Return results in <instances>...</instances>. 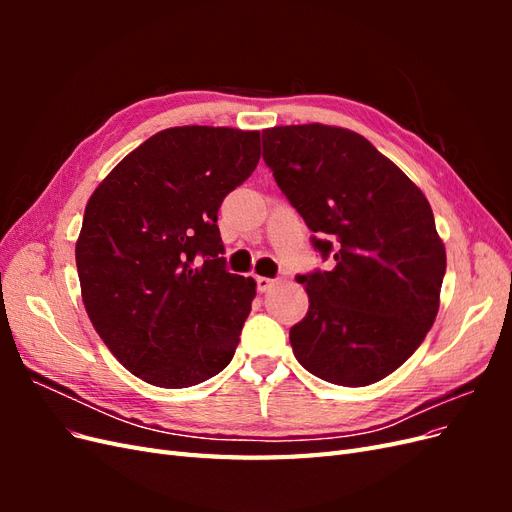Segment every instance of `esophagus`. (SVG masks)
I'll return each mask as SVG.
<instances>
[{
	"label": "esophagus",
	"instance_id": "34e87169",
	"mask_svg": "<svg viewBox=\"0 0 512 512\" xmlns=\"http://www.w3.org/2000/svg\"><path fill=\"white\" fill-rule=\"evenodd\" d=\"M273 284H275V280H271V277L256 275V288H258V292H267Z\"/></svg>",
	"mask_w": 512,
	"mask_h": 512
}]
</instances>
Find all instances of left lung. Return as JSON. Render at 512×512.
Here are the masks:
<instances>
[{"label":"left lung","instance_id":"1","mask_svg":"<svg viewBox=\"0 0 512 512\" xmlns=\"http://www.w3.org/2000/svg\"><path fill=\"white\" fill-rule=\"evenodd\" d=\"M262 158L331 271L297 275L309 309L290 329L297 361L339 386L374 384L406 363L436 320L446 271L425 194L352 130H262Z\"/></svg>","mask_w":512,"mask_h":512}]
</instances>
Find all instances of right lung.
I'll use <instances>...</instances> for the list:
<instances>
[{"instance_id":"add662e5","label":"right lung","mask_w":512,"mask_h":512,"mask_svg":"<svg viewBox=\"0 0 512 512\" xmlns=\"http://www.w3.org/2000/svg\"><path fill=\"white\" fill-rule=\"evenodd\" d=\"M258 160L260 132L168 128L91 194L76 241L83 303L136 378L185 389L232 361L256 282L226 271L218 209Z\"/></svg>"}]
</instances>
